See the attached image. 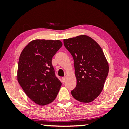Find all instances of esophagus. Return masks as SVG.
<instances>
[{"mask_svg": "<svg viewBox=\"0 0 129 129\" xmlns=\"http://www.w3.org/2000/svg\"><path fill=\"white\" fill-rule=\"evenodd\" d=\"M66 76L62 77V81H63V82H66Z\"/></svg>", "mask_w": 129, "mask_h": 129, "instance_id": "esophagus-1", "label": "esophagus"}]
</instances>
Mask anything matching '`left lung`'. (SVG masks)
<instances>
[{
    "instance_id": "8db88e82",
    "label": "left lung",
    "mask_w": 129,
    "mask_h": 129,
    "mask_svg": "<svg viewBox=\"0 0 129 129\" xmlns=\"http://www.w3.org/2000/svg\"><path fill=\"white\" fill-rule=\"evenodd\" d=\"M63 43L74 60L77 84L72 95L83 103L93 101L102 92L109 73L103 50L86 35L64 39Z\"/></svg>"
}]
</instances>
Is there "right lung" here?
Instances as JSON below:
<instances>
[{
  "label": "right lung",
  "mask_w": 129,
  "mask_h": 129,
  "mask_svg": "<svg viewBox=\"0 0 129 129\" xmlns=\"http://www.w3.org/2000/svg\"><path fill=\"white\" fill-rule=\"evenodd\" d=\"M61 46L59 40H34L19 57L17 80L26 95L39 105L52 103L60 89L52 60Z\"/></svg>",
  "instance_id": "right-lung-1"
}]
</instances>
